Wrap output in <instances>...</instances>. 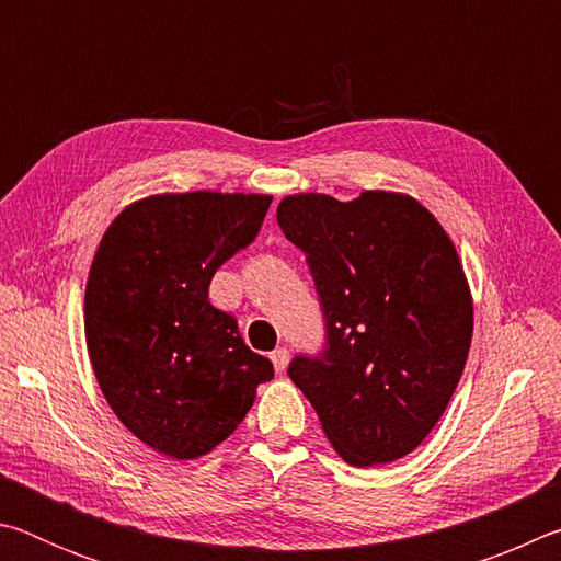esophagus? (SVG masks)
I'll return each mask as SVG.
<instances>
[{"label":"esophagus","instance_id":"1","mask_svg":"<svg viewBox=\"0 0 561 561\" xmlns=\"http://www.w3.org/2000/svg\"><path fill=\"white\" fill-rule=\"evenodd\" d=\"M270 358H272V364H274V368H277V371H284V368H287V364H289V351L279 346V348L272 351Z\"/></svg>","mask_w":561,"mask_h":561}]
</instances>
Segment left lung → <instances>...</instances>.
<instances>
[{
  "instance_id": "left-lung-1",
  "label": "left lung",
  "mask_w": 561,
  "mask_h": 561,
  "mask_svg": "<svg viewBox=\"0 0 561 561\" xmlns=\"http://www.w3.org/2000/svg\"><path fill=\"white\" fill-rule=\"evenodd\" d=\"M277 222L307 254L327 348L289 378L348 465L403 458L448 408L472 341V294L448 232L411 195L364 190L341 203L287 195Z\"/></svg>"
}]
</instances>
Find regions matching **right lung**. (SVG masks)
I'll return each mask as SVG.
<instances>
[{"label": "right lung", "instance_id": "1", "mask_svg": "<svg viewBox=\"0 0 561 561\" xmlns=\"http://www.w3.org/2000/svg\"><path fill=\"white\" fill-rule=\"evenodd\" d=\"M272 195L163 193L130 203L93 254L83 329L118 421L148 448L195 460L230 438L272 360L215 309L220 264L257 237Z\"/></svg>", "mask_w": 561, "mask_h": 561}]
</instances>
